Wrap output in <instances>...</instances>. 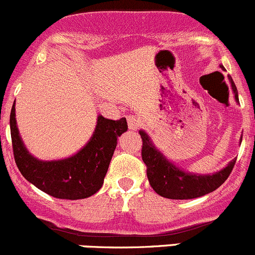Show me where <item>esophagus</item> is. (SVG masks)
Listing matches in <instances>:
<instances>
[{
    "mask_svg": "<svg viewBox=\"0 0 255 255\" xmlns=\"http://www.w3.org/2000/svg\"><path fill=\"white\" fill-rule=\"evenodd\" d=\"M127 121H128V127H129V129L132 130L138 129V127L140 126V121H139L138 117L135 116H128Z\"/></svg>",
    "mask_w": 255,
    "mask_h": 255,
    "instance_id": "obj_1",
    "label": "esophagus"
}]
</instances>
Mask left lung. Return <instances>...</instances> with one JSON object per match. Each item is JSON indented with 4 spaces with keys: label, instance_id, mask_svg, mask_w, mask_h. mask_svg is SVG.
<instances>
[{
    "label": "left lung",
    "instance_id": "1",
    "mask_svg": "<svg viewBox=\"0 0 255 255\" xmlns=\"http://www.w3.org/2000/svg\"><path fill=\"white\" fill-rule=\"evenodd\" d=\"M220 67L225 69L224 66ZM229 80L231 83L232 92L235 94L236 103L240 104L237 88L230 76ZM139 134L143 139L141 159L146 165V175L150 186L157 194L168 199H193L214 192L226 181L236 163V159H234L224 168L214 173L202 175V173L189 172L168 160L155 146L145 130L140 129ZM240 143H242V136Z\"/></svg>",
    "mask_w": 255,
    "mask_h": 255
}]
</instances>
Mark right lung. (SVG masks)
I'll return each instance as SVG.
<instances>
[{"instance_id": "right-lung-1", "label": "right lung", "mask_w": 255, "mask_h": 255, "mask_svg": "<svg viewBox=\"0 0 255 255\" xmlns=\"http://www.w3.org/2000/svg\"><path fill=\"white\" fill-rule=\"evenodd\" d=\"M14 160L24 178L58 199H84L103 187L117 138L127 132V120L114 121L99 115L92 138L72 156L40 160L24 145L15 120V101L9 116Z\"/></svg>"}]
</instances>
